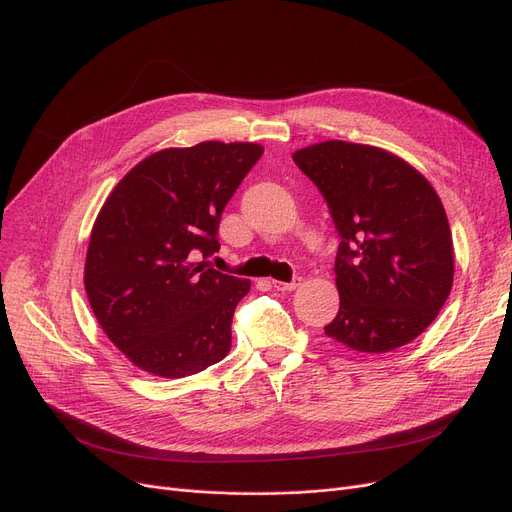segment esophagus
<instances>
[{
    "label": "esophagus",
    "instance_id": "34e87169",
    "mask_svg": "<svg viewBox=\"0 0 512 512\" xmlns=\"http://www.w3.org/2000/svg\"><path fill=\"white\" fill-rule=\"evenodd\" d=\"M298 285H300V279H294V281H289V283H285V281H273V287H275L277 291H294Z\"/></svg>",
    "mask_w": 512,
    "mask_h": 512
}]
</instances>
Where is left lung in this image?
Instances as JSON below:
<instances>
[{
  "instance_id": "8db88e82",
  "label": "left lung",
  "mask_w": 512,
  "mask_h": 512,
  "mask_svg": "<svg viewBox=\"0 0 512 512\" xmlns=\"http://www.w3.org/2000/svg\"><path fill=\"white\" fill-rule=\"evenodd\" d=\"M321 191L339 235V310L325 327L358 352L419 337L446 304L454 254L446 210L429 181L373 145L323 141L294 154Z\"/></svg>"
}]
</instances>
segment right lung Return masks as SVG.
I'll list each match as a JSON object with an SVG mask.
<instances>
[{"label": "right lung", "mask_w": 512, "mask_h": 512, "mask_svg": "<svg viewBox=\"0 0 512 512\" xmlns=\"http://www.w3.org/2000/svg\"><path fill=\"white\" fill-rule=\"evenodd\" d=\"M256 143L204 141L141 160L93 225L85 289L97 323L135 367L196 375L231 350V321L248 279L193 256L218 252L227 202L260 160Z\"/></svg>", "instance_id": "1"}]
</instances>
